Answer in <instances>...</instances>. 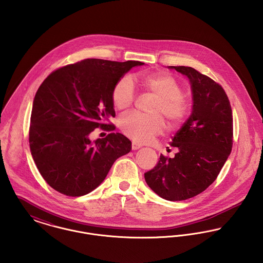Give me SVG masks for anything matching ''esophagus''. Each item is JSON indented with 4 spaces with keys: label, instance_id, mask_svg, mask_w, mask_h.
I'll list each match as a JSON object with an SVG mask.
<instances>
[{
    "label": "esophagus",
    "instance_id": "1",
    "mask_svg": "<svg viewBox=\"0 0 263 263\" xmlns=\"http://www.w3.org/2000/svg\"><path fill=\"white\" fill-rule=\"evenodd\" d=\"M141 147H142L141 144H139V143H137V142H135V141L132 142V149H133V150H137V149H139V148H141Z\"/></svg>",
    "mask_w": 263,
    "mask_h": 263
}]
</instances>
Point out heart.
Masks as SVG:
<instances>
[{"label": "heart", "mask_w": 263, "mask_h": 263, "mask_svg": "<svg viewBox=\"0 0 263 263\" xmlns=\"http://www.w3.org/2000/svg\"><path fill=\"white\" fill-rule=\"evenodd\" d=\"M142 87L152 93L157 102L151 109L153 115L146 116L131 113L119 122L121 131L136 142L145 143L159 135L165 128L163 117L171 127L179 126L187 114V103L182 97V87L173 76L167 73H153L140 79ZM135 99L133 81L129 77L121 78L112 89V102L119 111L129 109Z\"/></svg>", "instance_id": "1"}]
</instances>
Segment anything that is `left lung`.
I'll list each match as a JSON object with an SVG mask.
<instances>
[{"label":"left lung","mask_w":263,"mask_h":263,"mask_svg":"<svg viewBox=\"0 0 263 263\" xmlns=\"http://www.w3.org/2000/svg\"><path fill=\"white\" fill-rule=\"evenodd\" d=\"M185 76L192 90V112L175 133L174 158L159 157L144 174L146 183L166 201L193 198L211 185L231 153L233 118L223 88L190 66H167Z\"/></svg>","instance_id":"left-lung-1"}]
</instances>
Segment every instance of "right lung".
Returning <instances> with one entry per match:
<instances>
[{
    "label": "right lung",
    "instance_id": "obj_1",
    "mask_svg": "<svg viewBox=\"0 0 263 263\" xmlns=\"http://www.w3.org/2000/svg\"><path fill=\"white\" fill-rule=\"evenodd\" d=\"M140 61L88 59L49 74L33 100L30 151L45 181L55 191L80 197L97 189L131 141L121 133L91 141L89 134L116 113L112 89ZM109 129V128H108Z\"/></svg>",
    "mask_w": 263,
    "mask_h": 263
}]
</instances>
